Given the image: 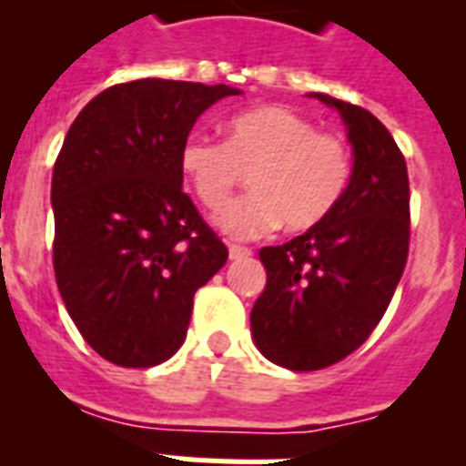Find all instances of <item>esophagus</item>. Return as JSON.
Wrapping results in <instances>:
<instances>
[{
    "instance_id": "obj_1",
    "label": "esophagus",
    "mask_w": 466,
    "mask_h": 466,
    "mask_svg": "<svg viewBox=\"0 0 466 466\" xmlns=\"http://www.w3.org/2000/svg\"><path fill=\"white\" fill-rule=\"evenodd\" d=\"M250 255H252L250 248H243V245H228L230 259H243V258H250Z\"/></svg>"
}]
</instances>
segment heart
Here are the masks:
<instances>
[{"instance_id":"b5f03b06","label":"heart","mask_w":466,"mask_h":466,"mask_svg":"<svg viewBox=\"0 0 466 466\" xmlns=\"http://www.w3.org/2000/svg\"><path fill=\"white\" fill-rule=\"evenodd\" d=\"M226 140L194 133L179 147V169L197 199L218 211L242 172L251 188L218 214L216 226L230 238L252 240L284 223L309 230L326 221L348 192L352 157L338 136L316 131L287 106H258L226 121Z\"/></svg>"}]
</instances>
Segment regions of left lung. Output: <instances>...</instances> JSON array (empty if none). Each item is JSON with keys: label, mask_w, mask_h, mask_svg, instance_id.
<instances>
[{"label": "left lung", "mask_w": 466, "mask_h": 466, "mask_svg": "<svg viewBox=\"0 0 466 466\" xmlns=\"http://www.w3.org/2000/svg\"><path fill=\"white\" fill-rule=\"evenodd\" d=\"M340 114L352 146L348 192L326 221L262 248L265 291L252 306V340L269 362L313 371L340 362L377 328L409 258V172L380 118L311 92Z\"/></svg>", "instance_id": "left-lung-1"}]
</instances>
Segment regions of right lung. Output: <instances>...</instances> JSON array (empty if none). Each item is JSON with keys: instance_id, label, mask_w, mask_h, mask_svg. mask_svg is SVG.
<instances>
[{"instance_id": "obj_1", "label": "right lung", "mask_w": 466, "mask_h": 466, "mask_svg": "<svg viewBox=\"0 0 466 466\" xmlns=\"http://www.w3.org/2000/svg\"><path fill=\"white\" fill-rule=\"evenodd\" d=\"M228 85L136 79L79 111L53 167V267L89 348L153 367L187 338L194 294L228 259L182 192L179 147Z\"/></svg>"}]
</instances>
